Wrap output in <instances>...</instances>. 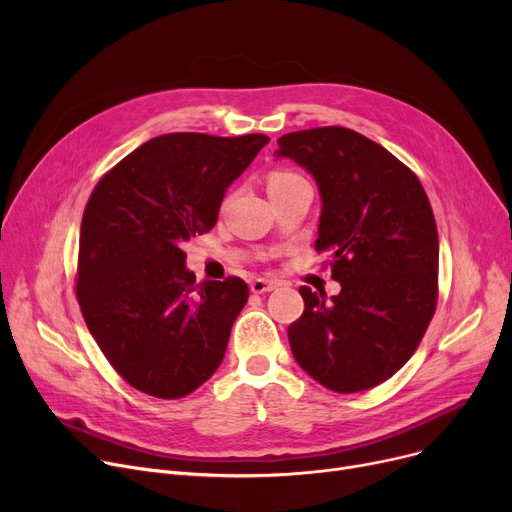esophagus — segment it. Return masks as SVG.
I'll return each mask as SVG.
<instances>
[{"mask_svg": "<svg viewBox=\"0 0 512 512\" xmlns=\"http://www.w3.org/2000/svg\"><path fill=\"white\" fill-rule=\"evenodd\" d=\"M276 286H278L276 282H270V280H261V278H257V280H253V282H251V292H255V294L272 292Z\"/></svg>", "mask_w": 512, "mask_h": 512, "instance_id": "1", "label": "esophagus"}]
</instances>
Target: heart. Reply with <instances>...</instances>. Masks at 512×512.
Wrapping results in <instances>:
<instances>
[{"instance_id": "b5f03b06", "label": "heart", "mask_w": 512, "mask_h": 512, "mask_svg": "<svg viewBox=\"0 0 512 512\" xmlns=\"http://www.w3.org/2000/svg\"><path fill=\"white\" fill-rule=\"evenodd\" d=\"M292 178H297V174L292 172H284V170H278V172H272L270 178H267V188H274V186H280Z\"/></svg>"}]
</instances>
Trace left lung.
<instances>
[{"mask_svg": "<svg viewBox=\"0 0 512 512\" xmlns=\"http://www.w3.org/2000/svg\"><path fill=\"white\" fill-rule=\"evenodd\" d=\"M288 157L317 182L315 249L334 257L342 290L301 286L303 315L288 326L297 363L340 394L382 384L405 365L438 303V230L419 178L382 145L342 126L288 132Z\"/></svg>", "mask_w": 512, "mask_h": 512, "instance_id": "left-lung-1", "label": "left lung"}]
</instances>
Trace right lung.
Returning a JSON list of instances; mask_svg holds the SVG:
<instances>
[{"mask_svg": "<svg viewBox=\"0 0 512 512\" xmlns=\"http://www.w3.org/2000/svg\"><path fill=\"white\" fill-rule=\"evenodd\" d=\"M265 134H161L107 172L80 224L76 297L105 359L155 398H182L220 367L249 299L240 278L195 282L182 245L209 232Z\"/></svg>", "mask_w": 512, "mask_h": 512, "instance_id": "1", "label": "right lung"}]
</instances>
